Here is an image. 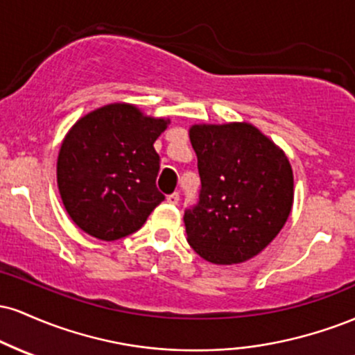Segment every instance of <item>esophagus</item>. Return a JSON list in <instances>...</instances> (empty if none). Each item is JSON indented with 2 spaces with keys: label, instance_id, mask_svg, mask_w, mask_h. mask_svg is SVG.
Masks as SVG:
<instances>
[{
  "label": "esophagus",
  "instance_id": "34e87169",
  "mask_svg": "<svg viewBox=\"0 0 355 355\" xmlns=\"http://www.w3.org/2000/svg\"><path fill=\"white\" fill-rule=\"evenodd\" d=\"M178 200H180V193H178V191H173V193H170L168 197H166V202L172 203V205H177Z\"/></svg>",
  "mask_w": 355,
  "mask_h": 355
}]
</instances>
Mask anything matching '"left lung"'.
I'll return each instance as SVG.
<instances>
[{"label":"left lung","instance_id":"left-lung-1","mask_svg":"<svg viewBox=\"0 0 355 355\" xmlns=\"http://www.w3.org/2000/svg\"><path fill=\"white\" fill-rule=\"evenodd\" d=\"M200 193L185 209L190 247L211 263H240L279 234L294 202L287 157L248 123L195 125Z\"/></svg>","mask_w":355,"mask_h":355}]
</instances>
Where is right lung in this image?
Listing matches in <instances>:
<instances>
[{"label":"right lung","mask_w":355,"mask_h":355,"mask_svg":"<svg viewBox=\"0 0 355 355\" xmlns=\"http://www.w3.org/2000/svg\"><path fill=\"white\" fill-rule=\"evenodd\" d=\"M166 123L115 103L73 125L56 172L64 209L81 230L100 240L123 239L165 200L157 189L160 157L153 144Z\"/></svg>","instance_id":"1"}]
</instances>
